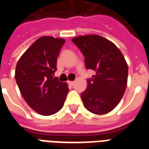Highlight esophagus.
<instances>
[{"label":"esophagus","instance_id":"esophagus-1","mask_svg":"<svg viewBox=\"0 0 149 149\" xmlns=\"http://www.w3.org/2000/svg\"><path fill=\"white\" fill-rule=\"evenodd\" d=\"M68 84H69V85H73V84H74V81H68Z\"/></svg>","mask_w":149,"mask_h":149}]
</instances>
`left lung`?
I'll list each match as a JSON object with an SVG mask.
<instances>
[{
    "mask_svg": "<svg viewBox=\"0 0 149 149\" xmlns=\"http://www.w3.org/2000/svg\"><path fill=\"white\" fill-rule=\"evenodd\" d=\"M84 56L85 67L95 71L81 94L84 108L97 115L111 112L120 101L127 86L128 65L120 50L99 35L72 39Z\"/></svg>",
    "mask_w": 149,
    "mask_h": 149,
    "instance_id": "1",
    "label": "left lung"
}]
</instances>
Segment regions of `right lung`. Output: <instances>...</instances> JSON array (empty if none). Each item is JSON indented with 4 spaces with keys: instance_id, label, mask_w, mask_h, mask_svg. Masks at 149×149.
<instances>
[{
    "instance_id": "1",
    "label": "right lung",
    "mask_w": 149,
    "mask_h": 149,
    "mask_svg": "<svg viewBox=\"0 0 149 149\" xmlns=\"http://www.w3.org/2000/svg\"><path fill=\"white\" fill-rule=\"evenodd\" d=\"M65 41L48 36L40 37L21 56L16 66L15 79L22 97L40 115L59 112L68 93V84L53 77Z\"/></svg>"
}]
</instances>
